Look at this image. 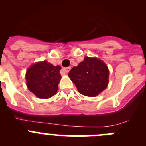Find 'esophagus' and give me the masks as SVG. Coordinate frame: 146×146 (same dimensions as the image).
I'll list each match as a JSON object with an SVG mask.
<instances>
[{"mask_svg":"<svg viewBox=\"0 0 146 146\" xmlns=\"http://www.w3.org/2000/svg\"><path fill=\"white\" fill-rule=\"evenodd\" d=\"M70 69H71V67H66V68L63 69V71H64V74H67V73L69 72Z\"/></svg>","mask_w":146,"mask_h":146,"instance_id":"1","label":"esophagus"}]
</instances>
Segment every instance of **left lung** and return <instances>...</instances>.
Here are the masks:
<instances>
[{
	"mask_svg": "<svg viewBox=\"0 0 146 146\" xmlns=\"http://www.w3.org/2000/svg\"><path fill=\"white\" fill-rule=\"evenodd\" d=\"M69 77L81 94L95 96L108 86L109 70L101 60L86 57L77 66L71 69Z\"/></svg>",
	"mask_w": 146,
	"mask_h": 146,
	"instance_id": "obj_1",
	"label": "left lung"
}]
</instances>
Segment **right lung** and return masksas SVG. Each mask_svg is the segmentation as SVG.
I'll return each instance as SVG.
<instances>
[{"label": "right lung", "instance_id": "add662e5", "mask_svg": "<svg viewBox=\"0 0 146 146\" xmlns=\"http://www.w3.org/2000/svg\"><path fill=\"white\" fill-rule=\"evenodd\" d=\"M60 66H53L47 61L39 62L30 67L26 72V84L29 91L40 99L54 96L61 76Z\"/></svg>", "mask_w": 146, "mask_h": 146}]
</instances>
